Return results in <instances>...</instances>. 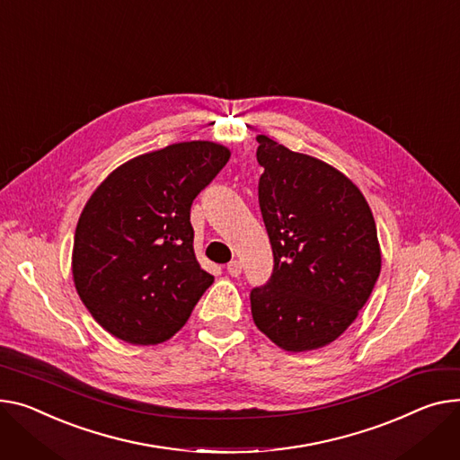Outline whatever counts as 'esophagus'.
Returning a JSON list of instances; mask_svg holds the SVG:
<instances>
[{"mask_svg": "<svg viewBox=\"0 0 460 460\" xmlns=\"http://www.w3.org/2000/svg\"><path fill=\"white\" fill-rule=\"evenodd\" d=\"M227 273L231 275V278H238V275L242 273V264L238 261H231L227 264Z\"/></svg>", "mask_w": 460, "mask_h": 460, "instance_id": "34e87169", "label": "esophagus"}]
</instances>
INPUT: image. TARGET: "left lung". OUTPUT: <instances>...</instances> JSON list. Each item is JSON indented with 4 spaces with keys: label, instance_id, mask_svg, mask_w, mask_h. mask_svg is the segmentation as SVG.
I'll return each mask as SVG.
<instances>
[{
    "label": "left lung",
    "instance_id": "1",
    "mask_svg": "<svg viewBox=\"0 0 460 460\" xmlns=\"http://www.w3.org/2000/svg\"><path fill=\"white\" fill-rule=\"evenodd\" d=\"M259 207L273 270L250 294L255 325L287 351L322 348L353 323L381 271L376 220L332 166L257 137Z\"/></svg>",
    "mask_w": 460,
    "mask_h": 460
}]
</instances>
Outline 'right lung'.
Instances as JSON below:
<instances>
[{
	"label": "right lung",
	"instance_id": "obj_1",
	"mask_svg": "<svg viewBox=\"0 0 460 460\" xmlns=\"http://www.w3.org/2000/svg\"><path fill=\"white\" fill-rule=\"evenodd\" d=\"M231 153L181 142L116 168L86 201L74 236L77 294L94 320L129 344L164 342L212 285L194 255L190 207Z\"/></svg>",
	"mask_w": 460,
	"mask_h": 460
}]
</instances>
